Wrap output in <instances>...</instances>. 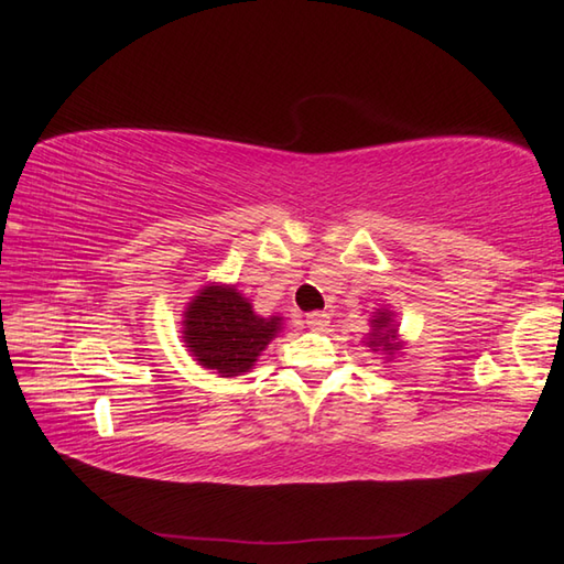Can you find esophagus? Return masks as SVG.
Returning a JSON list of instances; mask_svg holds the SVG:
<instances>
[{
	"label": "esophagus",
	"mask_w": 564,
	"mask_h": 564,
	"mask_svg": "<svg viewBox=\"0 0 564 564\" xmlns=\"http://www.w3.org/2000/svg\"><path fill=\"white\" fill-rule=\"evenodd\" d=\"M327 323H330V315H327L325 311H313L305 315V325L313 327V330H325Z\"/></svg>",
	"instance_id": "obj_1"
}]
</instances>
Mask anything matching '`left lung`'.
Wrapping results in <instances>:
<instances>
[{"mask_svg":"<svg viewBox=\"0 0 564 564\" xmlns=\"http://www.w3.org/2000/svg\"><path fill=\"white\" fill-rule=\"evenodd\" d=\"M375 333L370 335V347H384V350H392V340H394V330L389 327V315L380 313L372 321Z\"/></svg>","mask_w":564,"mask_h":564,"instance_id":"left-lung-1","label":"left lung"}]
</instances>
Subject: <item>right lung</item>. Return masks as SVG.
Listing matches in <instances>:
<instances>
[{
    "mask_svg": "<svg viewBox=\"0 0 564 564\" xmlns=\"http://www.w3.org/2000/svg\"><path fill=\"white\" fill-rule=\"evenodd\" d=\"M279 327L281 317L256 315L237 289L204 285L184 313V343L207 370L234 377L251 370Z\"/></svg>",
    "mask_w": 564,
    "mask_h": 564,
    "instance_id": "1",
    "label": "right lung"
}]
</instances>
